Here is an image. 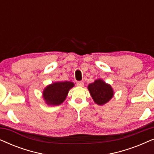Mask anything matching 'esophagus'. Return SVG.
I'll list each match as a JSON object with an SVG mask.
<instances>
[{"mask_svg": "<svg viewBox=\"0 0 154 154\" xmlns=\"http://www.w3.org/2000/svg\"><path fill=\"white\" fill-rule=\"evenodd\" d=\"M77 85L79 86V87H83L84 83L83 81H78L77 82Z\"/></svg>", "mask_w": 154, "mask_h": 154, "instance_id": "34e87169", "label": "esophagus"}]
</instances>
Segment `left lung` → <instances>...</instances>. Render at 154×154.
<instances>
[{
  "label": "left lung",
  "instance_id": "obj_1",
  "mask_svg": "<svg viewBox=\"0 0 154 154\" xmlns=\"http://www.w3.org/2000/svg\"><path fill=\"white\" fill-rule=\"evenodd\" d=\"M88 90L96 104L103 105L113 97V91L111 85L102 80H96L88 85Z\"/></svg>",
  "mask_w": 154,
  "mask_h": 154
}]
</instances>
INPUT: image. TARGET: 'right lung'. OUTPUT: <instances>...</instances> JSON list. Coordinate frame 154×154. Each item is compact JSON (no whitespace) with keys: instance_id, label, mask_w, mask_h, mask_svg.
<instances>
[{"instance_id":"right-lung-1","label":"right lung","mask_w":154,"mask_h":154,"mask_svg":"<svg viewBox=\"0 0 154 154\" xmlns=\"http://www.w3.org/2000/svg\"><path fill=\"white\" fill-rule=\"evenodd\" d=\"M72 82H57L48 85L43 91V98L48 104L60 105L66 99L69 90L73 87Z\"/></svg>"}]
</instances>
